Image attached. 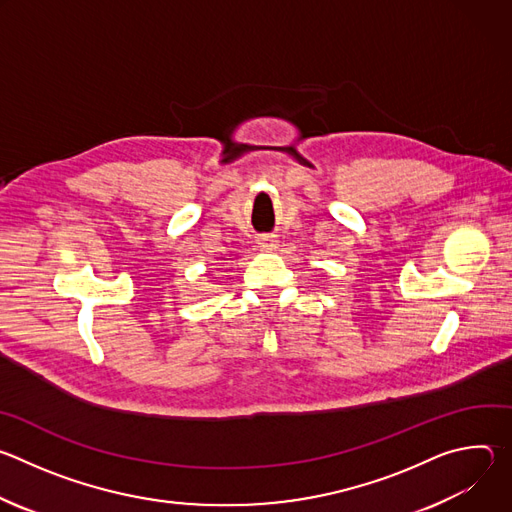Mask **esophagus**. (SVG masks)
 <instances>
[{
	"mask_svg": "<svg viewBox=\"0 0 512 512\" xmlns=\"http://www.w3.org/2000/svg\"><path fill=\"white\" fill-rule=\"evenodd\" d=\"M277 237L275 235H263V237H259V245L263 247V249H267V251H273V249H277Z\"/></svg>",
	"mask_w": 512,
	"mask_h": 512,
	"instance_id": "1",
	"label": "esophagus"
}]
</instances>
